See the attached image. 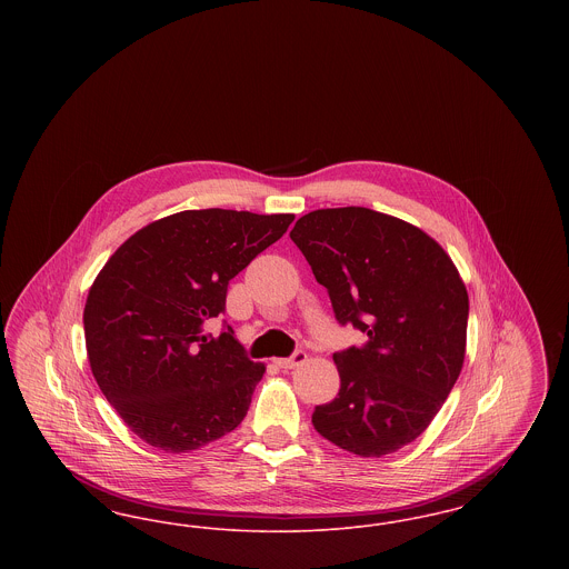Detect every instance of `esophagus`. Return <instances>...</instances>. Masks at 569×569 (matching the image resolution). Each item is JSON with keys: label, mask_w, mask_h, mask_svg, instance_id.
Wrapping results in <instances>:
<instances>
[{"label": "esophagus", "mask_w": 569, "mask_h": 569, "mask_svg": "<svg viewBox=\"0 0 569 569\" xmlns=\"http://www.w3.org/2000/svg\"><path fill=\"white\" fill-rule=\"evenodd\" d=\"M305 360H307V353L302 352V350H298V352L292 353L290 358H277L274 365H277L279 369H295L298 365H302Z\"/></svg>", "instance_id": "obj_1"}]
</instances>
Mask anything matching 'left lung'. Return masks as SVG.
<instances>
[{
  "label": "left lung",
  "instance_id": "1",
  "mask_svg": "<svg viewBox=\"0 0 569 569\" xmlns=\"http://www.w3.org/2000/svg\"><path fill=\"white\" fill-rule=\"evenodd\" d=\"M341 325L365 348L335 353L339 395L311 422L335 446L379 459L431 425L465 362L469 297L443 247L365 207L318 209L290 232Z\"/></svg>",
  "mask_w": 569,
  "mask_h": 569
}]
</instances>
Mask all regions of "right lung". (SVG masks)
Returning <instances> with one entry per match:
<instances>
[{
	"label": "right lung",
	"mask_w": 569,
	"mask_h": 569,
	"mask_svg": "<svg viewBox=\"0 0 569 569\" xmlns=\"http://www.w3.org/2000/svg\"><path fill=\"white\" fill-rule=\"evenodd\" d=\"M292 213L202 209L162 217L121 244L89 288L82 322L91 373L144 443L170 455L234 431L267 367L228 326V281L279 241Z\"/></svg>",
	"instance_id": "right-lung-1"
}]
</instances>
